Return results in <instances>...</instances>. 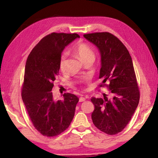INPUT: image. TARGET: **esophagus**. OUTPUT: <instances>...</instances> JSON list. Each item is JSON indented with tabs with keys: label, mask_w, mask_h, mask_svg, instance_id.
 I'll list each match as a JSON object with an SVG mask.
<instances>
[{
	"label": "esophagus",
	"mask_w": 158,
	"mask_h": 158,
	"mask_svg": "<svg viewBox=\"0 0 158 158\" xmlns=\"http://www.w3.org/2000/svg\"><path fill=\"white\" fill-rule=\"evenodd\" d=\"M85 100V98L84 97H81L79 98V102H84Z\"/></svg>",
	"instance_id": "1"
}]
</instances>
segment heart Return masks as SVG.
<instances>
[{
    "label": "heart",
    "instance_id": "obj_1",
    "mask_svg": "<svg viewBox=\"0 0 158 158\" xmlns=\"http://www.w3.org/2000/svg\"><path fill=\"white\" fill-rule=\"evenodd\" d=\"M74 52L79 56L83 62L90 59V58H95V53L91 48L89 45L85 43L79 42L74 47ZM67 54L63 53L60 58L59 60V68L61 71H65L67 64Z\"/></svg>",
    "mask_w": 158,
    "mask_h": 158
}]
</instances>
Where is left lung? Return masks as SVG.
I'll use <instances>...</instances> for the list:
<instances>
[{"label":"left lung","mask_w":158,"mask_h":158,"mask_svg":"<svg viewBox=\"0 0 158 158\" xmlns=\"http://www.w3.org/2000/svg\"><path fill=\"white\" fill-rule=\"evenodd\" d=\"M84 37L100 52L99 78H104L103 84L109 81L111 95L109 98L104 93V98H91L95 105L93 123L103 132L116 135L126 127L139 101L132 58L125 45L111 33H95Z\"/></svg>","instance_id":"1"}]
</instances>
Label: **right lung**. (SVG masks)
Segmentation results:
<instances>
[{"mask_svg":"<svg viewBox=\"0 0 158 158\" xmlns=\"http://www.w3.org/2000/svg\"><path fill=\"white\" fill-rule=\"evenodd\" d=\"M79 35L49 34L32 50L25 67L22 100L35 129L45 137L65 131L73 121L79 98L64 93L63 100L53 99V81L59 74V60L66 46Z\"/></svg>","mask_w":158,"mask_h":158,"instance_id":"add662e5","label":"right lung"}]
</instances>
